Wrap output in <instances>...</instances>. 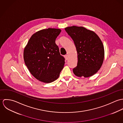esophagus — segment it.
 <instances>
[{"instance_id": "1", "label": "esophagus", "mask_w": 123, "mask_h": 123, "mask_svg": "<svg viewBox=\"0 0 123 123\" xmlns=\"http://www.w3.org/2000/svg\"><path fill=\"white\" fill-rule=\"evenodd\" d=\"M64 57H65V59H66V60H68V55H64Z\"/></svg>"}]
</instances>
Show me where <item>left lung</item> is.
<instances>
[{
    "label": "left lung",
    "instance_id": "1",
    "mask_svg": "<svg viewBox=\"0 0 123 123\" xmlns=\"http://www.w3.org/2000/svg\"><path fill=\"white\" fill-rule=\"evenodd\" d=\"M74 41L78 53L77 66L73 68L78 77H89L98 72L104 58L103 44L96 33L83 27L72 26L65 28Z\"/></svg>",
    "mask_w": 123,
    "mask_h": 123
}]
</instances>
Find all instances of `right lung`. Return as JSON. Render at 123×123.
Instances as JSON below:
<instances>
[{
	"label": "right lung",
	"instance_id": "right-lung-1",
	"mask_svg": "<svg viewBox=\"0 0 123 123\" xmlns=\"http://www.w3.org/2000/svg\"><path fill=\"white\" fill-rule=\"evenodd\" d=\"M60 29L48 28L35 33L24 49L25 64L38 80L50 83L57 80L62 70L65 58L60 54L55 43Z\"/></svg>",
	"mask_w": 123,
	"mask_h": 123
}]
</instances>
